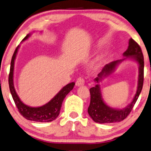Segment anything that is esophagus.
Returning <instances> with one entry per match:
<instances>
[{
  "label": "esophagus",
  "mask_w": 151,
  "mask_h": 151,
  "mask_svg": "<svg viewBox=\"0 0 151 151\" xmlns=\"http://www.w3.org/2000/svg\"><path fill=\"white\" fill-rule=\"evenodd\" d=\"M84 84H85V81L83 78H78L77 81H76V86L78 87L83 86V85H84Z\"/></svg>",
  "instance_id": "esophagus-1"
}]
</instances>
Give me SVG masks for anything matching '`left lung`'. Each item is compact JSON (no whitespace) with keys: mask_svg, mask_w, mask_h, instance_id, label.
<instances>
[{"mask_svg":"<svg viewBox=\"0 0 151 151\" xmlns=\"http://www.w3.org/2000/svg\"><path fill=\"white\" fill-rule=\"evenodd\" d=\"M123 57L124 58L122 59L112 61L106 65L101 71L98 74L97 77L94 80L96 83L95 86L90 89V104L87 109V112L91 118L95 122L100 124L113 123L123 120L131 112L142 90L144 84V56L140 46L132 38L129 40V45L127 50L123 53ZM128 58L135 60L139 65L138 85L137 92L133 101L127 107L122 109H113L108 106L103 101L99 83L106 77L111 75L118 64Z\"/></svg>","mask_w":151,"mask_h":151,"instance_id":"8db88e82","label":"left lung"}]
</instances>
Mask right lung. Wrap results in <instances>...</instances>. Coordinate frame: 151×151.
<instances>
[{
    "label": "right lung",
    "instance_id": "right-lung-1",
    "mask_svg": "<svg viewBox=\"0 0 151 151\" xmlns=\"http://www.w3.org/2000/svg\"><path fill=\"white\" fill-rule=\"evenodd\" d=\"M31 36V33L28 34L23 39V41L27 40ZM19 46L16 48L15 51L13 54L12 60H11L10 74H9V87L12 99L17 107L19 112L24 118L34 122H52L58 117L60 113V110L62 105V102L67 94L73 90L75 83H68L66 86L63 87L48 103L43 106L38 107H32L26 105L21 101L18 94H17L15 88L14 86V61H15L17 55Z\"/></svg>",
    "mask_w": 151,
    "mask_h": 151
}]
</instances>
